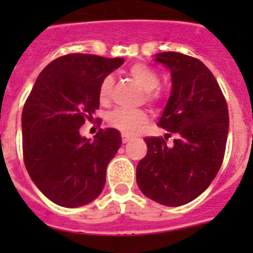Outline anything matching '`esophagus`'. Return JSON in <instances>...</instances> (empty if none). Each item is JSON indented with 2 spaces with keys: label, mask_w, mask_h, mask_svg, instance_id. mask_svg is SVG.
<instances>
[{
  "label": "esophagus",
  "mask_w": 253,
  "mask_h": 253,
  "mask_svg": "<svg viewBox=\"0 0 253 253\" xmlns=\"http://www.w3.org/2000/svg\"><path fill=\"white\" fill-rule=\"evenodd\" d=\"M131 140V138L127 134H122V142L123 143H128Z\"/></svg>",
  "instance_id": "34e87169"
}]
</instances>
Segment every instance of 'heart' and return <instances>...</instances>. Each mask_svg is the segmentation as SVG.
I'll list each match as a JSON object with an SVG mask.
<instances>
[{
  "mask_svg": "<svg viewBox=\"0 0 253 253\" xmlns=\"http://www.w3.org/2000/svg\"><path fill=\"white\" fill-rule=\"evenodd\" d=\"M130 76L138 83L140 86L144 89L147 93V98L150 101H155L158 98V93L152 91L159 86L160 79L159 75L154 69L147 67L144 64H135L130 68ZM114 85V79L111 76H106L99 85V99L102 102H106L110 98L111 89ZM147 113L143 110H128V109H117L111 111L109 115V123L115 128L126 132V134H132L138 130L139 127L147 122Z\"/></svg>",
  "mask_w": 253,
  "mask_h": 253,
  "instance_id": "heart-1",
  "label": "heart"
}]
</instances>
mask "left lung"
Here are the masks:
<instances>
[{"label": "left lung", "mask_w": 253, "mask_h": 253, "mask_svg": "<svg viewBox=\"0 0 253 253\" xmlns=\"http://www.w3.org/2000/svg\"><path fill=\"white\" fill-rule=\"evenodd\" d=\"M155 61L166 65L172 77L158 126L176 139L168 146L163 138H144L148 150L136 167V182L150 200L174 208L204 193L219 170L228 109L215 77L202 61L180 52L156 53Z\"/></svg>", "instance_id": "1"}]
</instances>
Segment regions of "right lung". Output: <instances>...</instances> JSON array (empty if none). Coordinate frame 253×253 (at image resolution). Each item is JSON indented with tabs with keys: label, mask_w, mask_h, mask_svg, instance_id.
Returning <instances> with one entry per match:
<instances>
[{
	"label": "right lung",
	"mask_w": 253,
	"mask_h": 253,
	"mask_svg": "<svg viewBox=\"0 0 253 253\" xmlns=\"http://www.w3.org/2000/svg\"><path fill=\"white\" fill-rule=\"evenodd\" d=\"M125 63L90 53H69L38 76L22 111L23 160L37 188L53 204L79 208L94 201L122 139L99 128L93 140L80 135L99 107V85Z\"/></svg>",
	"instance_id": "add662e5"
}]
</instances>
